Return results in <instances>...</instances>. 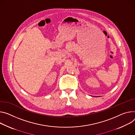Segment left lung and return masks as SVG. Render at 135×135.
<instances>
[{"label":"left lung","instance_id":"obj_1","mask_svg":"<svg viewBox=\"0 0 135 135\" xmlns=\"http://www.w3.org/2000/svg\"><path fill=\"white\" fill-rule=\"evenodd\" d=\"M96 97H97V96H96Z\"/></svg>","mask_w":135,"mask_h":135}]
</instances>
